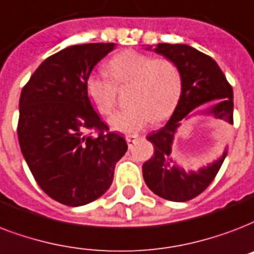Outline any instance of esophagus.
<instances>
[{"mask_svg":"<svg viewBox=\"0 0 254 254\" xmlns=\"http://www.w3.org/2000/svg\"><path fill=\"white\" fill-rule=\"evenodd\" d=\"M137 140H138V135H127V142L129 145V148H131Z\"/></svg>","mask_w":254,"mask_h":254,"instance_id":"34e87169","label":"esophagus"}]
</instances>
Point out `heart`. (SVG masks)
Masks as SVG:
<instances>
[{
    "label": "heart",
    "mask_w": 254,
    "mask_h": 254,
    "mask_svg": "<svg viewBox=\"0 0 254 254\" xmlns=\"http://www.w3.org/2000/svg\"><path fill=\"white\" fill-rule=\"evenodd\" d=\"M105 67L113 82L94 74L86 80L85 89L97 112L109 117L117 98L114 85H130L127 92L130 108L110 120L114 130L137 134L153 120L161 121L170 116L179 102L183 78L179 66L168 58L154 60L149 54L125 50L110 58Z\"/></svg>",
    "instance_id": "b5f03b06"
}]
</instances>
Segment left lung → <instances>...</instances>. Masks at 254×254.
<instances>
[{
  "label": "left lung",
  "mask_w": 254,
  "mask_h": 254,
  "mask_svg": "<svg viewBox=\"0 0 254 254\" xmlns=\"http://www.w3.org/2000/svg\"><path fill=\"white\" fill-rule=\"evenodd\" d=\"M152 50V46L146 48ZM154 52L173 61L180 69L183 88L179 104L165 127L152 131L148 138L154 146V153L142 165L145 184L157 196L169 201L184 202L197 197L210 185L228 150L212 164L194 170H184L172 157V145L181 121L190 116V112L206 102L214 101L202 114L233 125V90L226 81L217 63L206 54L184 44H157Z\"/></svg>",
  "instance_id": "left-lung-1"
}]
</instances>
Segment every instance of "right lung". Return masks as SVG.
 Wrapping results in <instances>:
<instances>
[{
	"mask_svg": "<svg viewBox=\"0 0 254 254\" xmlns=\"http://www.w3.org/2000/svg\"><path fill=\"white\" fill-rule=\"evenodd\" d=\"M114 44L73 45L37 67L19 97V146L46 194L67 206L101 197L127 150L123 135L108 131L93 109L85 84ZM92 128L97 137L86 135Z\"/></svg>",
	"mask_w": 254,
	"mask_h": 254,
	"instance_id": "1",
	"label": "right lung"
}]
</instances>
